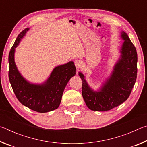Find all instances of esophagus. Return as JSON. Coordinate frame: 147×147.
<instances>
[{
    "mask_svg": "<svg viewBox=\"0 0 147 147\" xmlns=\"http://www.w3.org/2000/svg\"><path fill=\"white\" fill-rule=\"evenodd\" d=\"M74 65H75L76 69H80L82 66V61L79 59H76V60L74 61Z\"/></svg>",
    "mask_w": 147,
    "mask_h": 147,
    "instance_id": "1",
    "label": "esophagus"
}]
</instances>
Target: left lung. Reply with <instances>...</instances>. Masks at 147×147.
<instances>
[{
  "mask_svg": "<svg viewBox=\"0 0 147 147\" xmlns=\"http://www.w3.org/2000/svg\"><path fill=\"white\" fill-rule=\"evenodd\" d=\"M121 37L124 42L120 49V58L100 89L94 91L87 82L84 74L78 73L82 80L84 100L93 111H108L119 106L127 100L135 84L138 72L136 47L125 32H121Z\"/></svg>",
  "mask_w": 147,
  "mask_h": 147,
  "instance_id": "left-lung-1",
  "label": "left lung"
}]
</instances>
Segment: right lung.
<instances>
[{"label":"right lung","instance_id":"1","mask_svg":"<svg viewBox=\"0 0 147 147\" xmlns=\"http://www.w3.org/2000/svg\"><path fill=\"white\" fill-rule=\"evenodd\" d=\"M29 29L25 28L19 34L9 52V80L17 98L23 105L38 112L46 113L59 107L65 88L76 74V67L73 61L57 66L47 80L39 84L30 83L24 78L17 67L14 56L16 48Z\"/></svg>","mask_w":147,"mask_h":147}]
</instances>
